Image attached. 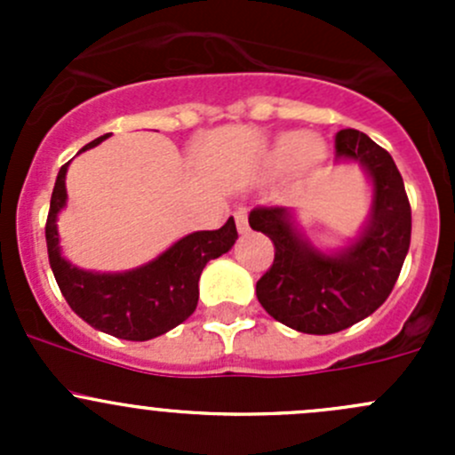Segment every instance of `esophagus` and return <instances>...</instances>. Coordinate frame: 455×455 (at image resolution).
I'll return each mask as SVG.
<instances>
[{"mask_svg": "<svg viewBox=\"0 0 455 455\" xmlns=\"http://www.w3.org/2000/svg\"><path fill=\"white\" fill-rule=\"evenodd\" d=\"M233 215H235L237 231H240V233L249 231V209H246V206H240V209H237Z\"/></svg>", "mask_w": 455, "mask_h": 455, "instance_id": "34e87169", "label": "esophagus"}]
</instances>
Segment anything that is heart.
<instances>
[{"mask_svg": "<svg viewBox=\"0 0 455 455\" xmlns=\"http://www.w3.org/2000/svg\"><path fill=\"white\" fill-rule=\"evenodd\" d=\"M323 156V145L315 136H306L304 132H288L273 147V163L277 167L299 164L301 169H313Z\"/></svg>", "mask_w": 455, "mask_h": 455, "instance_id": "obj_1", "label": "heart"}]
</instances>
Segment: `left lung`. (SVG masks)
<instances>
[{"label": "left lung", "mask_w": 455, "mask_h": 455, "mask_svg": "<svg viewBox=\"0 0 455 455\" xmlns=\"http://www.w3.org/2000/svg\"><path fill=\"white\" fill-rule=\"evenodd\" d=\"M337 158L359 160L374 185L363 235L341 255H323L299 240L283 206H255L249 224L275 244V259L257 282L261 308L306 334H332L370 316L392 292L411 240V206L392 156L359 130L334 136Z\"/></svg>", "instance_id": "1"}]
</instances>
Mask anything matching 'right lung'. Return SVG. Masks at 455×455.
Returning <instances> with one entry per match:
<instances>
[{
  "label": "right lung",
  "instance_id": "add662e5",
  "mask_svg": "<svg viewBox=\"0 0 455 455\" xmlns=\"http://www.w3.org/2000/svg\"><path fill=\"white\" fill-rule=\"evenodd\" d=\"M109 134L87 142L96 147ZM59 169L45 220L48 259L59 291L68 306L92 328L127 341H147L176 328L198 306V282L206 261L227 253L237 240L235 220L228 218L218 231H198L140 268L127 273H87L66 261L59 251L57 213L66 204V172Z\"/></svg>",
  "mask_w": 455,
  "mask_h": 455
}]
</instances>
